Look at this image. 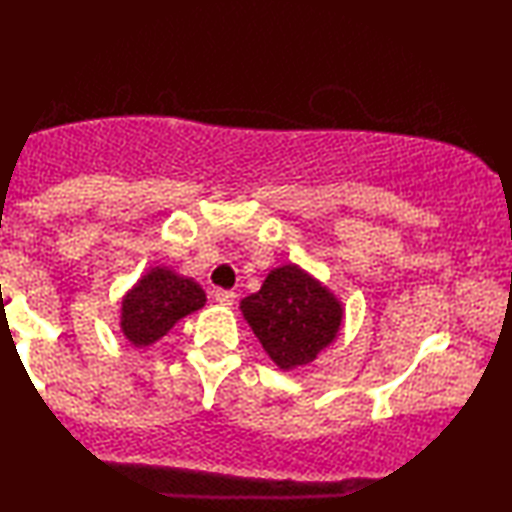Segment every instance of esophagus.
<instances>
[{"label": "esophagus", "mask_w": 512, "mask_h": 512, "mask_svg": "<svg viewBox=\"0 0 512 512\" xmlns=\"http://www.w3.org/2000/svg\"><path fill=\"white\" fill-rule=\"evenodd\" d=\"M212 298H214L216 303H219V305H233V300H235V291L214 289V291H212Z\"/></svg>", "instance_id": "34e87169"}]
</instances>
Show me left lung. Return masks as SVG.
Here are the masks:
<instances>
[{
	"label": "left lung",
	"instance_id": "1",
	"mask_svg": "<svg viewBox=\"0 0 512 512\" xmlns=\"http://www.w3.org/2000/svg\"><path fill=\"white\" fill-rule=\"evenodd\" d=\"M240 307L265 352L284 370L317 359L342 321L338 300L296 265L272 270L261 291L244 298Z\"/></svg>",
	"mask_w": 512,
	"mask_h": 512
}]
</instances>
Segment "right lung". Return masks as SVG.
<instances>
[{
    "instance_id": "1",
    "label": "right lung",
    "mask_w": 512,
    "mask_h": 512,
    "mask_svg": "<svg viewBox=\"0 0 512 512\" xmlns=\"http://www.w3.org/2000/svg\"><path fill=\"white\" fill-rule=\"evenodd\" d=\"M205 305V291L193 279L153 268L123 298L121 326L132 345L146 347L170 331L181 317Z\"/></svg>"
}]
</instances>
